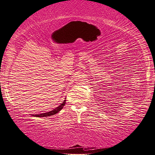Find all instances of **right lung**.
Masks as SVG:
<instances>
[{"label": "right lung", "mask_w": 155, "mask_h": 155, "mask_svg": "<svg viewBox=\"0 0 155 155\" xmlns=\"http://www.w3.org/2000/svg\"><path fill=\"white\" fill-rule=\"evenodd\" d=\"M66 104V99L64 101V102L62 103V104H60L58 107H56V109H54L52 111H50L49 112H46V113H44V114H37V115H32L33 116H35V117H48V116H53V115L56 114L57 113H58V112L62 110L64 106Z\"/></svg>", "instance_id": "right-lung-1"}]
</instances>
